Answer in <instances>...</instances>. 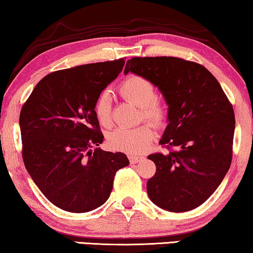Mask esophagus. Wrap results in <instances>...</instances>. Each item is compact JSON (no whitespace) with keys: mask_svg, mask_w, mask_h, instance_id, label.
<instances>
[{"mask_svg":"<svg viewBox=\"0 0 253 253\" xmlns=\"http://www.w3.org/2000/svg\"><path fill=\"white\" fill-rule=\"evenodd\" d=\"M143 157H138V155H130L129 157V160L131 164H137V162H139Z\"/></svg>","mask_w":253,"mask_h":253,"instance_id":"1","label":"esophagus"}]
</instances>
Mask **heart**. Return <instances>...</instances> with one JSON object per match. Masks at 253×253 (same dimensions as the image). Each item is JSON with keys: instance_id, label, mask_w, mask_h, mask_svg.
Returning a JSON list of instances; mask_svg holds the SVG:
<instances>
[{"instance_id": "heart-1", "label": "heart", "mask_w": 253, "mask_h": 253, "mask_svg": "<svg viewBox=\"0 0 253 253\" xmlns=\"http://www.w3.org/2000/svg\"><path fill=\"white\" fill-rule=\"evenodd\" d=\"M120 93L126 100L140 107L145 120L162 126L167 123L168 108L157 99V89L153 83L141 76L131 75L120 85ZM96 120L103 126H112V103L108 92H102L94 105ZM155 139V132L150 124L136 127H119L109 134V145L114 150L127 154H140L146 151Z\"/></svg>"}]
</instances>
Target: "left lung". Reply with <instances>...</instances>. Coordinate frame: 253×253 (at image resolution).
<instances>
[{
    "label": "left lung",
    "instance_id": "1",
    "mask_svg": "<svg viewBox=\"0 0 253 253\" xmlns=\"http://www.w3.org/2000/svg\"><path fill=\"white\" fill-rule=\"evenodd\" d=\"M148 79L168 105V126L160 145L175 147L148 159L157 171L147 182L155 205L186 212L212 196L229 170L235 114L216 78L202 64L179 57H132L124 74Z\"/></svg>",
    "mask_w": 253,
    "mask_h": 253
}]
</instances>
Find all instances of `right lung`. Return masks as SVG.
<instances>
[{
  "mask_svg": "<svg viewBox=\"0 0 253 253\" xmlns=\"http://www.w3.org/2000/svg\"><path fill=\"white\" fill-rule=\"evenodd\" d=\"M124 58L78 65L47 75L19 116L23 160L40 191L58 209L85 213L109 198L121 152L96 147L103 141L94 105L124 67Z\"/></svg>",
  "mask_w": 253,
  "mask_h": 253,
  "instance_id": "1",
  "label": "right lung"
}]
</instances>
